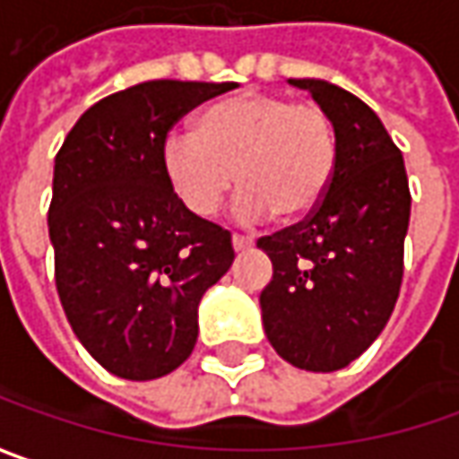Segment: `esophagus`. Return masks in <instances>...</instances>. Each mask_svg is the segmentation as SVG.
I'll return each mask as SVG.
<instances>
[{
	"instance_id": "1",
	"label": "esophagus",
	"mask_w": 459,
	"mask_h": 459,
	"mask_svg": "<svg viewBox=\"0 0 459 459\" xmlns=\"http://www.w3.org/2000/svg\"><path fill=\"white\" fill-rule=\"evenodd\" d=\"M233 249L236 251H244V249H249L251 244H254V238L251 236H244V233H233Z\"/></svg>"
}]
</instances>
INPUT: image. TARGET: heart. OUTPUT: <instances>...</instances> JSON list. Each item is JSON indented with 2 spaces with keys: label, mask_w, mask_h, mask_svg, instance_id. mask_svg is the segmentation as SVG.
Returning a JSON list of instances; mask_svg holds the SVG:
<instances>
[{
  "label": "heart",
  "mask_w": 459,
  "mask_h": 459,
  "mask_svg": "<svg viewBox=\"0 0 459 459\" xmlns=\"http://www.w3.org/2000/svg\"><path fill=\"white\" fill-rule=\"evenodd\" d=\"M339 161V135L321 105L244 91L210 105L195 130H171L161 167L182 205L210 218L238 182V215L300 221L321 205Z\"/></svg>",
  "instance_id": "obj_1"
}]
</instances>
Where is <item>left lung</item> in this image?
I'll return each instance as SVG.
<instances>
[{"label": "left lung", "instance_id": "1", "mask_svg": "<svg viewBox=\"0 0 459 459\" xmlns=\"http://www.w3.org/2000/svg\"><path fill=\"white\" fill-rule=\"evenodd\" d=\"M329 112L339 161L321 205L262 236L272 259L262 290L269 344L310 372L347 368L385 329L403 282L411 192L403 153L380 117L351 91L321 79H290Z\"/></svg>", "mask_w": 459, "mask_h": 459}]
</instances>
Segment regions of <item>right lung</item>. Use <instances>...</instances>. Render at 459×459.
Masks as SVG:
<instances>
[{
    "label": "right lung",
    "instance_id": "add662e5",
    "mask_svg": "<svg viewBox=\"0 0 459 459\" xmlns=\"http://www.w3.org/2000/svg\"><path fill=\"white\" fill-rule=\"evenodd\" d=\"M233 82L159 79L84 112L56 153L48 233L71 329L126 380L177 369L197 306L233 264L230 233L182 205L161 167L174 123Z\"/></svg>",
    "mask_w": 459,
    "mask_h": 459
}]
</instances>
